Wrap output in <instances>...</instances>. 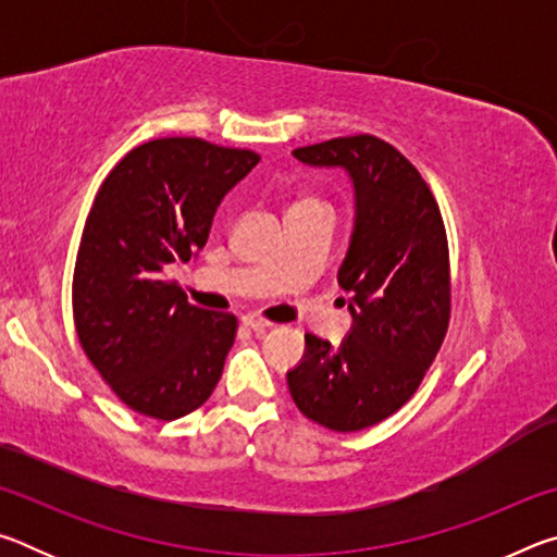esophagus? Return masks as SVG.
Wrapping results in <instances>:
<instances>
[{
	"mask_svg": "<svg viewBox=\"0 0 557 557\" xmlns=\"http://www.w3.org/2000/svg\"><path fill=\"white\" fill-rule=\"evenodd\" d=\"M243 324L248 326V329H252V332H256V334H262V332H268V329H272L270 322H265V319H258V317H245Z\"/></svg>",
	"mask_w": 557,
	"mask_h": 557,
	"instance_id": "esophagus-1",
	"label": "esophagus"
}]
</instances>
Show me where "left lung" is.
<instances>
[{
	"label": "left lung",
	"instance_id": "obj_1",
	"mask_svg": "<svg viewBox=\"0 0 557 557\" xmlns=\"http://www.w3.org/2000/svg\"><path fill=\"white\" fill-rule=\"evenodd\" d=\"M292 154L309 166L344 169L356 215L338 268V285L351 295V329L338 346L307 334L287 385L309 420L356 432L410 400L447 334L445 223L425 178L379 137H336Z\"/></svg>",
	"mask_w": 557,
	"mask_h": 557
}]
</instances>
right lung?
I'll return each instance as SVG.
<instances>
[{
  "instance_id": "obj_1",
  "label": "right lung",
  "mask_w": 557,
  "mask_h": 557,
  "mask_svg": "<svg viewBox=\"0 0 557 557\" xmlns=\"http://www.w3.org/2000/svg\"><path fill=\"white\" fill-rule=\"evenodd\" d=\"M258 162L250 149L164 137L127 152L100 186L75 260V332L139 414L182 418L221 379L238 322L188 305L166 270L199 256L223 196Z\"/></svg>"
}]
</instances>
